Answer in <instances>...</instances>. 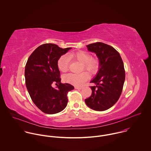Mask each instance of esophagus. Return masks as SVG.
<instances>
[{
	"label": "esophagus",
	"instance_id": "obj_1",
	"mask_svg": "<svg viewBox=\"0 0 151 151\" xmlns=\"http://www.w3.org/2000/svg\"><path fill=\"white\" fill-rule=\"evenodd\" d=\"M75 88L76 89H81L83 88L82 87H80V86H75Z\"/></svg>",
	"mask_w": 151,
	"mask_h": 151
}]
</instances>
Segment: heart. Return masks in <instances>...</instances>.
Here are the masks:
<instances>
[{
	"mask_svg": "<svg viewBox=\"0 0 151 151\" xmlns=\"http://www.w3.org/2000/svg\"><path fill=\"white\" fill-rule=\"evenodd\" d=\"M70 60H77L82 63V70H86L91 74H96L99 67V62L97 58L91 56L86 52L78 50L68 53L67 55L60 56L57 62L59 70L63 73L66 72L68 69ZM89 78V75L86 71L79 74L70 73L63 76L65 83L71 84L76 86L83 85Z\"/></svg>",
	"mask_w": 151,
	"mask_h": 151,
	"instance_id": "obj_1",
	"label": "heart"
}]
</instances>
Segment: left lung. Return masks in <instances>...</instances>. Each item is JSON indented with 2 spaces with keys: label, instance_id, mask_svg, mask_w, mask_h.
<instances>
[{
  "label": "left lung",
  "instance_id": "obj_1",
  "mask_svg": "<svg viewBox=\"0 0 151 151\" xmlns=\"http://www.w3.org/2000/svg\"><path fill=\"white\" fill-rule=\"evenodd\" d=\"M88 50L96 53L99 68L91 83L92 94L85 99L86 105L96 111H104L113 106L119 99L125 81V70L120 53L112 46L102 42L86 45Z\"/></svg>",
  "mask_w": 151,
  "mask_h": 151
}]
</instances>
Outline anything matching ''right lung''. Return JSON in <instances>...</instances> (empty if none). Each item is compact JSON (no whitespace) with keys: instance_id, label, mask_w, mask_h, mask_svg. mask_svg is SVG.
<instances>
[{"instance_id":"right-lung-1","label":"right lung","mask_w":151,"mask_h":151,"mask_svg":"<svg viewBox=\"0 0 151 151\" xmlns=\"http://www.w3.org/2000/svg\"><path fill=\"white\" fill-rule=\"evenodd\" d=\"M70 49L45 43L31 53L27 62L26 87L34 104L45 113L52 114L62 111L67 105L68 92L74 88L71 84L61 83L57 65L59 58ZM53 83L58 84L56 88L51 86Z\"/></svg>"}]
</instances>
